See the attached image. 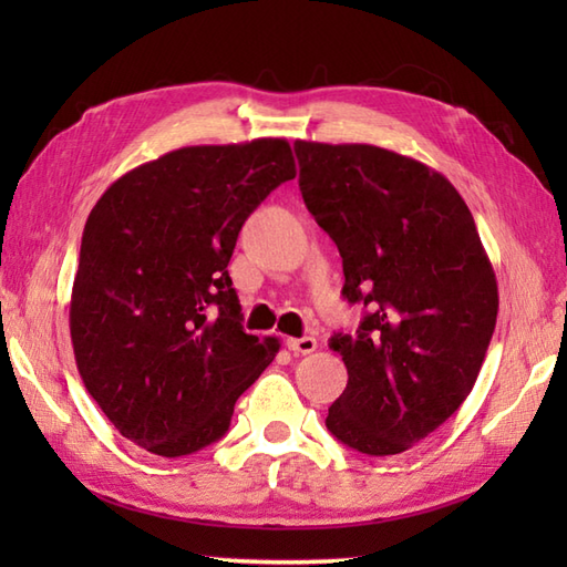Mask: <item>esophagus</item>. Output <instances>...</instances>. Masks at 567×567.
<instances>
[{"label": "esophagus", "instance_id": "obj_1", "mask_svg": "<svg viewBox=\"0 0 567 567\" xmlns=\"http://www.w3.org/2000/svg\"><path fill=\"white\" fill-rule=\"evenodd\" d=\"M295 355H309L317 351V339L315 336H302V339H287L285 343Z\"/></svg>", "mask_w": 567, "mask_h": 567}]
</instances>
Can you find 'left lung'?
<instances>
[{
	"label": "left lung",
	"mask_w": 567,
	"mask_h": 567,
	"mask_svg": "<svg viewBox=\"0 0 567 567\" xmlns=\"http://www.w3.org/2000/svg\"><path fill=\"white\" fill-rule=\"evenodd\" d=\"M299 189L343 258V297L370 307L336 333L348 384L327 429L348 449L396 455L436 431L483 368L497 277L467 204L441 173L368 143L295 141Z\"/></svg>",
	"instance_id": "8db88e82"
}]
</instances>
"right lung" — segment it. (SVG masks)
<instances>
[{"mask_svg":"<svg viewBox=\"0 0 567 567\" xmlns=\"http://www.w3.org/2000/svg\"><path fill=\"white\" fill-rule=\"evenodd\" d=\"M297 175L285 138L187 146L110 185L87 216L70 297L84 388L124 439L163 457L219 441L280 351L240 327L228 260L240 226Z\"/></svg>","mask_w":567,"mask_h":567,"instance_id":"1","label":"right lung"}]
</instances>
